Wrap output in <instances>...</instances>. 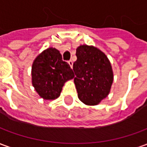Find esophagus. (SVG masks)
<instances>
[{
  "label": "esophagus",
  "mask_w": 147,
  "mask_h": 147,
  "mask_svg": "<svg viewBox=\"0 0 147 147\" xmlns=\"http://www.w3.org/2000/svg\"><path fill=\"white\" fill-rule=\"evenodd\" d=\"M68 64H69V65H70V67L72 68V67H73V62H72V61H68Z\"/></svg>",
  "instance_id": "obj_1"
}]
</instances>
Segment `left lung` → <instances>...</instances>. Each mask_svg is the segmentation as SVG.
Wrapping results in <instances>:
<instances>
[{
	"instance_id": "obj_1",
	"label": "left lung",
	"mask_w": 147,
	"mask_h": 147,
	"mask_svg": "<svg viewBox=\"0 0 147 147\" xmlns=\"http://www.w3.org/2000/svg\"><path fill=\"white\" fill-rule=\"evenodd\" d=\"M73 64L78 98L87 105H98L110 92L113 71L107 56L95 46L81 45Z\"/></svg>"
}]
</instances>
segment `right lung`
Listing matches in <instances>:
<instances>
[{"label":"right lung","instance_id":"1","mask_svg":"<svg viewBox=\"0 0 147 147\" xmlns=\"http://www.w3.org/2000/svg\"><path fill=\"white\" fill-rule=\"evenodd\" d=\"M74 76L73 71L63 61L60 51L53 47L38 55L32 64V85L44 100L57 98L64 83Z\"/></svg>","mask_w":147,"mask_h":147}]
</instances>
